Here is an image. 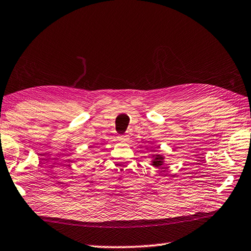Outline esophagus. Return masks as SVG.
Here are the masks:
<instances>
[{
  "instance_id": "obj_1",
  "label": "esophagus",
  "mask_w": 251,
  "mask_h": 251,
  "mask_svg": "<svg viewBox=\"0 0 251 251\" xmlns=\"http://www.w3.org/2000/svg\"><path fill=\"white\" fill-rule=\"evenodd\" d=\"M127 139H129V135H120L119 136V140L120 141H124V142H126V141H127Z\"/></svg>"
}]
</instances>
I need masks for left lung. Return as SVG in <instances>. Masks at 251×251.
I'll list each match as a JSON object with an SVG mask.
<instances>
[{
    "mask_svg": "<svg viewBox=\"0 0 251 251\" xmlns=\"http://www.w3.org/2000/svg\"><path fill=\"white\" fill-rule=\"evenodd\" d=\"M162 163H163V158L161 156L155 157L154 161H152V165H154L155 167H161Z\"/></svg>",
    "mask_w": 251,
    "mask_h": 251,
    "instance_id": "8db88e82",
    "label": "left lung"
}]
</instances>
